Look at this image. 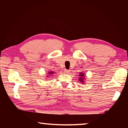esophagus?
<instances>
[{"label":"esophagus","mask_w":128,"mask_h":128,"mask_svg":"<svg viewBox=\"0 0 128 128\" xmlns=\"http://www.w3.org/2000/svg\"><path fill=\"white\" fill-rule=\"evenodd\" d=\"M64 73H66V74H68L69 73H70V70H68V69H65V70H64Z\"/></svg>","instance_id":"esophagus-1"}]
</instances>
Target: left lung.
<instances>
[{"mask_svg":"<svg viewBox=\"0 0 128 128\" xmlns=\"http://www.w3.org/2000/svg\"><path fill=\"white\" fill-rule=\"evenodd\" d=\"M80 81H81V82H83V78H84V73H80ZM82 83H84V82H82Z\"/></svg>","mask_w":128,"mask_h":128,"instance_id":"obj_1","label":"left lung"}]
</instances>
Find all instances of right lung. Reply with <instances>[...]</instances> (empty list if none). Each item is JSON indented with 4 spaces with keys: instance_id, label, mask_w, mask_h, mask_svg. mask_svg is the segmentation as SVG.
I'll list each match as a JSON object with an SVG mask.
<instances>
[{
    "instance_id": "right-lung-1",
    "label": "right lung",
    "mask_w": 128,
    "mask_h": 128,
    "mask_svg": "<svg viewBox=\"0 0 128 128\" xmlns=\"http://www.w3.org/2000/svg\"><path fill=\"white\" fill-rule=\"evenodd\" d=\"M48 73H49V74H53L54 72H49Z\"/></svg>"
}]
</instances>
